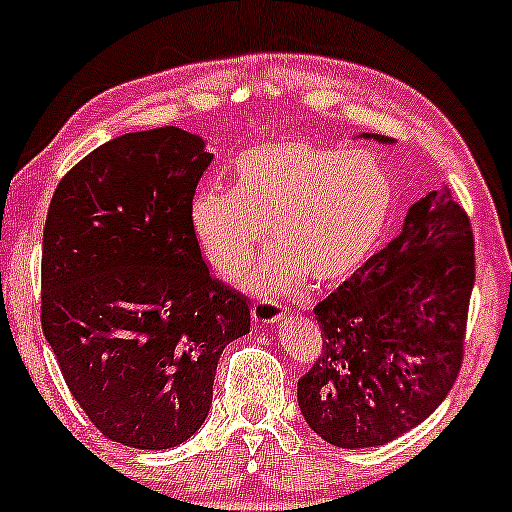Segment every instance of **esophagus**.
I'll return each instance as SVG.
<instances>
[{
  "label": "esophagus",
  "mask_w": 512,
  "mask_h": 512,
  "mask_svg": "<svg viewBox=\"0 0 512 512\" xmlns=\"http://www.w3.org/2000/svg\"><path fill=\"white\" fill-rule=\"evenodd\" d=\"M251 315H254L256 323H276L278 318L283 315V305L278 303V300H268V298H258L254 300V305H251Z\"/></svg>",
  "instance_id": "obj_1"
}]
</instances>
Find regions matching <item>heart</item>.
<instances>
[{
	"label": "heart",
	"mask_w": 512,
	"mask_h": 512,
	"mask_svg": "<svg viewBox=\"0 0 512 512\" xmlns=\"http://www.w3.org/2000/svg\"><path fill=\"white\" fill-rule=\"evenodd\" d=\"M394 204V184L367 152L308 140H273L234 165V192L194 194V239L221 278H234L266 244L276 249L241 273L254 293H286L347 281L377 249Z\"/></svg>",
	"instance_id": "b5f03b06"
}]
</instances>
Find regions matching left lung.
Segmentation results:
<instances>
[{
	"label": "left lung",
	"instance_id": "left-lung-1",
	"mask_svg": "<svg viewBox=\"0 0 512 512\" xmlns=\"http://www.w3.org/2000/svg\"><path fill=\"white\" fill-rule=\"evenodd\" d=\"M473 281L468 214L449 187L429 192L313 308L323 355L298 379L310 429L340 449H370L421 424L461 372Z\"/></svg>",
	"mask_w": 512,
	"mask_h": 512
}]
</instances>
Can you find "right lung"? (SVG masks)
Returning a JSON list of instances; mask_svg holds the SVG:
<instances>
[{"instance_id": "add662e5", "label": "right lung", "mask_w": 512, "mask_h": 512, "mask_svg": "<svg viewBox=\"0 0 512 512\" xmlns=\"http://www.w3.org/2000/svg\"><path fill=\"white\" fill-rule=\"evenodd\" d=\"M209 162L175 125L120 135L63 175L46 214L41 328L91 424L133 449L204 424L221 352L251 330L189 221Z\"/></svg>"}]
</instances>
